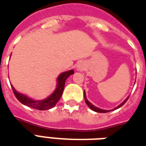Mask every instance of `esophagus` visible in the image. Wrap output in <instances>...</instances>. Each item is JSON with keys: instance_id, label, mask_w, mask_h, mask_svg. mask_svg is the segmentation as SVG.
<instances>
[{"instance_id": "34e87169", "label": "esophagus", "mask_w": 146, "mask_h": 146, "mask_svg": "<svg viewBox=\"0 0 146 146\" xmlns=\"http://www.w3.org/2000/svg\"><path fill=\"white\" fill-rule=\"evenodd\" d=\"M84 68H85V64L84 62L79 63L78 65V67H77V70H78V71H80V72L83 71Z\"/></svg>"}]
</instances>
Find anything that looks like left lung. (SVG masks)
<instances>
[{"mask_svg":"<svg viewBox=\"0 0 146 146\" xmlns=\"http://www.w3.org/2000/svg\"><path fill=\"white\" fill-rule=\"evenodd\" d=\"M84 100H85V102L86 104H87V105L88 106L89 108L91 110H92L93 111H95L97 112V113H107V112H110L112 111V110H116V109H118V108H119V107H121L123 105L125 104V103L127 101V100H128V98L129 97H127V98H126V100H124L123 102H122L121 104L119 105H118L117 107H115L113 110H103V109H100V108H98V107H95L94 105H93L92 104H91L90 101H89L88 99H87V97H86V93H85V91H84Z\"/></svg>","mask_w":146,"mask_h":146,"instance_id":"1","label":"left lung"}]
</instances>
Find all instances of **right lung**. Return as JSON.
<instances>
[{
    "instance_id": "obj_1",
    "label": "right lung",
    "mask_w": 146,
    "mask_h": 146,
    "mask_svg": "<svg viewBox=\"0 0 146 146\" xmlns=\"http://www.w3.org/2000/svg\"><path fill=\"white\" fill-rule=\"evenodd\" d=\"M74 74V70H68L66 72H64L61 73L57 78L56 80V88H55V91H53L52 94L48 96V98H45L43 100H34L32 99L31 98H29L28 96L24 94L20 93L14 88L12 84H11V88L13 89V94L17 100L20 103H22L23 104L26 105L27 107H32L34 109L40 110H49L52 108L56 105L58 101L59 100L62 95L63 90L65 88V81L67 78L70 75Z\"/></svg>"
}]
</instances>
